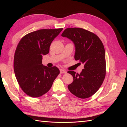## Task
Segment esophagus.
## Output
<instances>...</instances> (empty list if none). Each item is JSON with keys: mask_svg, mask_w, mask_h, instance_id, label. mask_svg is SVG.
I'll use <instances>...</instances> for the list:
<instances>
[{"mask_svg": "<svg viewBox=\"0 0 127 127\" xmlns=\"http://www.w3.org/2000/svg\"><path fill=\"white\" fill-rule=\"evenodd\" d=\"M60 73L61 74H66V71L63 69H60Z\"/></svg>", "mask_w": 127, "mask_h": 127, "instance_id": "34e87169", "label": "esophagus"}]
</instances>
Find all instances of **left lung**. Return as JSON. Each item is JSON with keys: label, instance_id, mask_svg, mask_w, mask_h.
<instances>
[{"label": "left lung", "instance_id": "8db88e82", "mask_svg": "<svg viewBox=\"0 0 127 127\" xmlns=\"http://www.w3.org/2000/svg\"><path fill=\"white\" fill-rule=\"evenodd\" d=\"M62 36L74 42L75 59L84 64L79 74L69 70L73 82L68 85L74 95L85 99L93 95L100 87L106 75V61L104 46L101 40L92 32L80 28L65 29Z\"/></svg>", "mask_w": 127, "mask_h": 127}]
</instances>
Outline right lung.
<instances>
[{
	"label": "right lung",
	"mask_w": 127,
	"mask_h": 127,
	"mask_svg": "<svg viewBox=\"0 0 127 127\" xmlns=\"http://www.w3.org/2000/svg\"><path fill=\"white\" fill-rule=\"evenodd\" d=\"M63 28L40 29L24 36L15 51L13 69L18 85L28 95L42 96L50 90L59 74L57 67L42 64V56L48 53L54 39Z\"/></svg>",
	"instance_id": "obj_1"
}]
</instances>
